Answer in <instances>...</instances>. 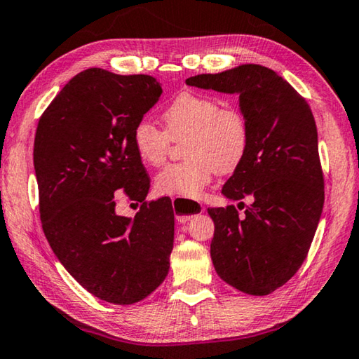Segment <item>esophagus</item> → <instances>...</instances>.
Masks as SVG:
<instances>
[{"instance_id":"obj_1","label":"esophagus","mask_w":359,"mask_h":359,"mask_svg":"<svg viewBox=\"0 0 359 359\" xmlns=\"http://www.w3.org/2000/svg\"><path fill=\"white\" fill-rule=\"evenodd\" d=\"M174 210H175V217H177L179 222H189L193 217H196L198 214L204 212V206L201 203H196V201L174 198Z\"/></svg>"}]
</instances>
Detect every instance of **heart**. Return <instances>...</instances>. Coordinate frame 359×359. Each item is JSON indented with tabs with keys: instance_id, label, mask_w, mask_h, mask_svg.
<instances>
[{
	"instance_id": "heart-1",
	"label": "heart",
	"mask_w": 359,
	"mask_h": 359,
	"mask_svg": "<svg viewBox=\"0 0 359 359\" xmlns=\"http://www.w3.org/2000/svg\"><path fill=\"white\" fill-rule=\"evenodd\" d=\"M164 130L150 121L134 128L133 144L147 166H159L168 155L169 140L185 137L182 155L187 159L159 170L155 187L163 195L195 200L212 174H231L241 166L249 149V124L236 107L198 93H180L161 113Z\"/></svg>"
}]
</instances>
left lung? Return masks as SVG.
I'll return each mask as SVG.
<instances>
[{"label": "left lung", "mask_w": 359, "mask_h": 359, "mask_svg": "<svg viewBox=\"0 0 359 359\" xmlns=\"http://www.w3.org/2000/svg\"><path fill=\"white\" fill-rule=\"evenodd\" d=\"M185 83L240 95L251 140L222 193L233 201L251 196L254 203L244 215L233 204L208 209L215 225L210 259L217 275L238 291L271 294L304 264L323 212L315 118L286 79L262 65L196 75Z\"/></svg>", "instance_id": "left-lung-1"}]
</instances>
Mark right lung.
Masks as SVG:
<instances>
[{"label": "right lung", "instance_id": "obj_1", "mask_svg": "<svg viewBox=\"0 0 359 359\" xmlns=\"http://www.w3.org/2000/svg\"><path fill=\"white\" fill-rule=\"evenodd\" d=\"M161 93L153 76L88 68L38 123L33 164L43 231L65 270L110 304L139 302L169 271L174 210L168 198L145 201L150 179L133 144ZM118 189L142 203L134 219L116 214Z\"/></svg>", "mask_w": 359, "mask_h": 359}]
</instances>
